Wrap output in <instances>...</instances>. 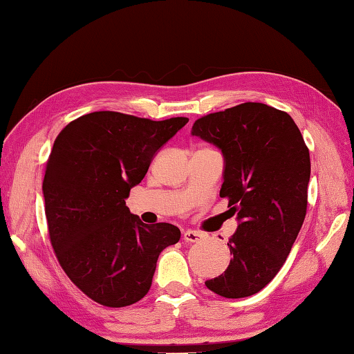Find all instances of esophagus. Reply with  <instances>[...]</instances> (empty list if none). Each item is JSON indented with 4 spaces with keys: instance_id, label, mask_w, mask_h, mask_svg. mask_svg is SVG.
I'll return each instance as SVG.
<instances>
[{
    "instance_id": "obj_1",
    "label": "esophagus",
    "mask_w": 354,
    "mask_h": 354,
    "mask_svg": "<svg viewBox=\"0 0 354 354\" xmlns=\"http://www.w3.org/2000/svg\"><path fill=\"white\" fill-rule=\"evenodd\" d=\"M205 239H206V234H203V232L192 231V230H188L183 232V240L188 243H200V242H203Z\"/></svg>"
}]
</instances>
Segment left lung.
I'll return each mask as SVG.
<instances>
[{
    "instance_id": "obj_1",
    "label": "left lung",
    "mask_w": 354,
    "mask_h": 354,
    "mask_svg": "<svg viewBox=\"0 0 354 354\" xmlns=\"http://www.w3.org/2000/svg\"><path fill=\"white\" fill-rule=\"evenodd\" d=\"M192 136L223 154L220 197H228L239 226L228 246L231 262L205 285L216 295H256L282 268L306 214L310 152L286 112L242 103L196 120Z\"/></svg>"
}]
</instances>
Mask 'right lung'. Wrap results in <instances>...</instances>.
Wrapping results in <instances>:
<instances>
[{"label": "right lung", "instance_id": "right-lung-1", "mask_svg": "<svg viewBox=\"0 0 354 354\" xmlns=\"http://www.w3.org/2000/svg\"><path fill=\"white\" fill-rule=\"evenodd\" d=\"M188 123L100 111L71 122L55 138L43 180L50 243L71 281L112 308L149 291L157 259L180 240L171 223L145 225L124 200L158 149Z\"/></svg>", "mask_w": 354, "mask_h": 354}]
</instances>
